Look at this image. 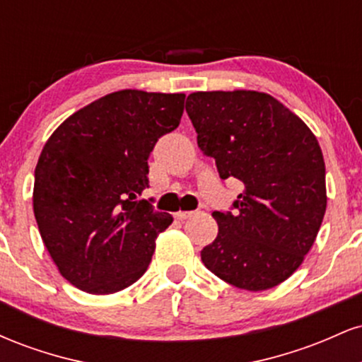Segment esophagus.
<instances>
[{"mask_svg": "<svg viewBox=\"0 0 362 362\" xmlns=\"http://www.w3.org/2000/svg\"><path fill=\"white\" fill-rule=\"evenodd\" d=\"M192 214H194V211H178V213H175V218L180 219V221H184V219L190 218Z\"/></svg>", "mask_w": 362, "mask_h": 362, "instance_id": "1", "label": "esophagus"}]
</instances>
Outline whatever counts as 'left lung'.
I'll list each match as a JSON object with an SVG mask.
<instances>
[{
	"instance_id": "obj_1",
	"label": "left lung",
	"mask_w": 362,
	"mask_h": 362,
	"mask_svg": "<svg viewBox=\"0 0 362 362\" xmlns=\"http://www.w3.org/2000/svg\"><path fill=\"white\" fill-rule=\"evenodd\" d=\"M185 110L219 177L245 187L235 214L213 213L219 230L202 248V262L240 289L276 288L303 264L325 216V161L317 136L264 91H195Z\"/></svg>"
}]
</instances>
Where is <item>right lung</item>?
Returning a JSON list of instances; mask_svg holds the SVG:
<instances>
[{
  "label": "right lung",
  "instance_id": "right-lung-1",
  "mask_svg": "<svg viewBox=\"0 0 362 362\" xmlns=\"http://www.w3.org/2000/svg\"><path fill=\"white\" fill-rule=\"evenodd\" d=\"M184 102V93L114 91L69 115L44 144L35 221L57 271L78 289L112 294L146 272L173 218L138 195L149 153L180 124Z\"/></svg>",
  "mask_w": 362,
  "mask_h": 362
}]
</instances>
